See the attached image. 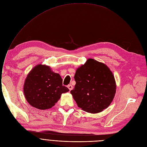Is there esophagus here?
<instances>
[{
  "mask_svg": "<svg viewBox=\"0 0 147 147\" xmlns=\"http://www.w3.org/2000/svg\"><path fill=\"white\" fill-rule=\"evenodd\" d=\"M67 88H69V89L70 90V91H71V90L73 89V86L72 85H69L68 86H67Z\"/></svg>",
  "mask_w": 147,
  "mask_h": 147,
  "instance_id": "obj_1",
  "label": "esophagus"
}]
</instances>
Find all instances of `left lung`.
I'll return each mask as SVG.
<instances>
[{"mask_svg": "<svg viewBox=\"0 0 147 147\" xmlns=\"http://www.w3.org/2000/svg\"><path fill=\"white\" fill-rule=\"evenodd\" d=\"M75 88L71 91L78 107L91 114L108 108L116 93V82L105 63L88 59L76 69Z\"/></svg>", "mask_w": 147, "mask_h": 147, "instance_id": "8db88e82", "label": "left lung"}]
</instances>
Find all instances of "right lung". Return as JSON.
<instances>
[{
	"label": "right lung",
	"mask_w": 147,
	"mask_h": 147,
	"mask_svg": "<svg viewBox=\"0 0 147 147\" xmlns=\"http://www.w3.org/2000/svg\"><path fill=\"white\" fill-rule=\"evenodd\" d=\"M69 91L62 85V79L51 67L39 64L29 72L24 85V93L28 102L39 109L51 108L63 93Z\"/></svg>",
	"instance_id": "add662e5"
}]
</instances>
